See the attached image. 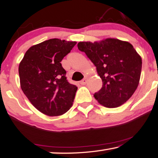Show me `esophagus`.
<instances>
[{
    "label": "esophagus",
    "mask_w": 158,
    "mask_h": 158,
    "mask_svg": "<svg viewBox=\"0 0 158 158\" xmlns=\"http://www.w3.org/2000/svg\"><path fill=\"white\" fill-rule=\"evenodd\" d=\"M87 82H88V78H87V77H85V78H83L81 82H80V83L81 85H85L87 83Z\"/></svg>",
    "instance_id": "34e87169"
}]
</instances>
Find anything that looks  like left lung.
Here are the masks:
<instances>
[{
	"mask_svg": "<svg viewBox=\"0 0 158 158\" xmlns=\"http://www.w3.org/2000/svg\"><path fill=\"white\" fill-rule=\"evenodd\" d=\"M77 48L94 64L102 79V88L94 94L98 102L113 108L129 100L138 88L142 69L141 57L133 46L127 41L106 38L80 42Z\"/></svg>",
	"mask_w": 158,
	"mask_h": 158,
	"instance_id": "obj_1",
	"label": "left lung"
}]
</instances>
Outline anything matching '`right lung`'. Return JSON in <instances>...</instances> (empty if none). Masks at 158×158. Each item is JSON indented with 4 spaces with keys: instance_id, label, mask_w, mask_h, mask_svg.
Masks as SVG:
<instances>
[{
    "instance_id": "1",
    "label": "right lung",
    "mask_w": 158,
    "mask_h": 158,
    "mask_svg": "<svg viewBox=\"0 0 158 158\" xmlns=\"http://www.w3.org/2000/svg\"><path fill=\"white\" fill-rule=\"evenodd\" d=\"M75 44L58 38L43 41L30 48L20 63L22 90L45 115H61L73 106L77 88L68 81L60 62Z\"/></svg>"
}]
</instances>
